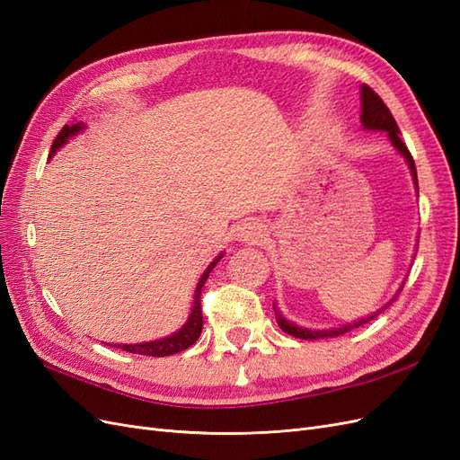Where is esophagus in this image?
Segmentation results:
<instances>
[{"label":"esophagus","instance_id":"esophagus-1","mask_svg":"<svg viewBox=\"0 0 460 460\" xmlns=\"http://www.w3.org/2000/svg\"><path fill=\"white\" fill-rule=\"evenodd\" d=\"M264 238V226L257 218H245L235 228V240L242 243H259Z\"/></svg>","mask_w":460,"mask_h":460}]
</instances>
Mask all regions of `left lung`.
<instances>
[{"mask_svg": "<svg viewBox=\"0 0 460 460\" xmlns=\"http://www.w3.org/2000/svg\"><path fill=\"white\" fill-rule=\"evenodd\" d=\"M360 124H363L365 130H376V132H387V137L389 142H392V146L399 151V155L407 161L409 169H411V176H412V182H414V190L419 191V178H416V166H414V161L411 157V153L407 149V146L401 142V132H399V127L395 119L392 117V113H389V109L385 107V103L380 100L378 93H374L372 88H368L367 84L360 86ZM407 280V278H405ZM405 280L401 282L399 289L395 291V296L389 299L384 307H380L376 313L368 314V316H363L358 320H353V323L349 324H343L340 328H326V330H316V328H303L296 323H291V320H288L280 309L276 307L274 305V314H276V323L278 326H280L286 333H289V336L294 338H299V340H324V338H336V336H341V333L345 332H351L353 328H358L363 326L367 323H370L372 318L378 316L384 309H387L389 305H392L397 296L401 294L402 286H405Z\"/></svg>", "mask_w": 460, "mask_h": 460, "instance_id": "obj_1", "label": "left lung"}]
</instances>
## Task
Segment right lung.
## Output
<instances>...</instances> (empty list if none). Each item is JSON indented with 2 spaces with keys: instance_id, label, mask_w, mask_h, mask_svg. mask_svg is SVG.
Listing matches in <instances>:
<instances>
[{
  "instance_id": "right-lung-1",
  "label": "right lung",
  "mask_w": 460,
  "mask_h": 460,
  "mask_svg": "<svg viewBox=\"0 0 460 460\" xmlns=\"http://www.w3.org/2000/svg\"><path fill=\"white\" fill-rule=\"evenodd\" d=\"M86 128L84 122H75V124H65L63 130L58 134V137H55V142L51 146V151H49V159L58 153V149H61L71 137H75L76 134H80L82 130ZM220 253L213 259V262L208 264V267L205 269V272L201 274L199 282H198V288L196 291H193V303H191V311H190V316L184 323V326L176 330L174 333H171V336L166 338H161V340H153V341H144V343H111V347H119V349L122 351H128V353H137V355H149V357H166V355H174V353H180L188 349L190 345H193L198 341L199 333H201V328H203V314H201V288L203 284L207 282L208 278V272H211L215 269V264L222 259ZM109 345V343H107Z\"/></svg>"
}]
</instances>
